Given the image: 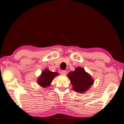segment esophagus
Segmentation results:
<instances>
[{"label": "esophagus", "instance_id": "esophagus-1", "mask_svg": "<svg viewBox=\"0 0 124 124\" xmlns=\"http://www.w3.org/2000/svg\"><path fill=\"white\" fill-rule=\"evenodd\" d=\"M67 71H65V70H62L61 71V74L63 76H65L67 75Z\"/></svg>", "mask_w": 124, "mask_h": 124}]
</instances>
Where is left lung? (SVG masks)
<instances>
[{
  "label": "left lung",
  "mask_w": 124,
  "mask_h": 124,
  "mask_svg": "<svg viewBox=\"0 0 124 124\" xmlns=\"http://www.w3.org/2000/svg\"><path fill=\"white\" fill-rule=\"evenodd\" d=\"M72 89L79 93H84L93 85L94 80L83 68L77 67L73 71H70L68 75Z\"/></svg>",
  "instance_id": "8db88e82"
}]
</instances>
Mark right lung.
Instances as JSON below:
<instances>
[{
    "label": "right lung",
    "instance_id": "right-lung-1",
    "mask_svg": "<svg viewBox=\"0 0 124 124\" xmlns=\"http://www.w3.org/2000/svg\"><path fill=\"white\" fill-rule=\"evenodd\" d=\"M59 75V73L50 71L48 69H46L42 71L38 78L37 83L42 87L46 88L51 85L54 78Z\"/></svg>",
    "mask_w": 124,
    "mask_h": 124
}]
</instances>
